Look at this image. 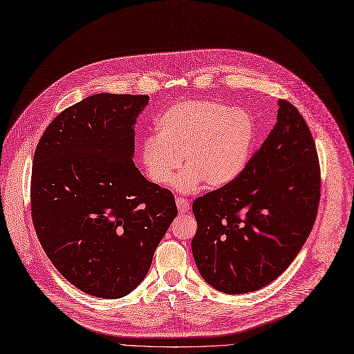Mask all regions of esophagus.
Instances as JSON below:
<instances>
[{"label": "esophagus", "instance_id": "obj_1", "mask_svg": "<svg viewBox=\"0 0 354 354\" xmlns=\"http://www.w3.org/2000/svg\"><path fill=\"white\" fill-rule=\"evenodd\" d=\"M176 207H178V210H179L180 213H187V212L189 210L191 204H189V201L185 200V198H176Z\"/></svg>", "mask_w": 354, "mask_h": 354}]
</instances>
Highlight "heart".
Wrapping results in <instances>:
<instances>
[{
	"mask_svg": "<svg viewBox=\"0 0 354 354\" xmlns=\"http://www.w3.org/2000/svg\"><path fill=\"white\" fill-rule=\"evenodd\" d=\"M255 127L250 113L216 100L175 103L156 121V136L141 142L144 172L156 185H167L180 167H187L175 187L192 192L203 182L225 187L248 163Z\"/></svg>",
	"mask_w": 354,
	"mask_h": 354,
	"instance_id": "heart-1",
	"label": "heart"
}]
</instances>
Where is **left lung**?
Returning a JSON list of instances; mask_svg holds the SVG:
<instances>
[{"label":"left lung","instance_id":"obj_1","mask_svg":"<svg viewBox=\"0 0 354 354\" xmlns=\"http://www.w3.org/2000/svg\"><path fill=\"white\" fill-rule=\"evenodd\" d=\"M321 170L304 116L279 100L277 122L230 184L192 203V255L214 289L250 293L276 280L315 223Z\"/></svg>","mask_w":354,"mask_h":354}]
</instances>
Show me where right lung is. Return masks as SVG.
<instances>
[{"label":"right lung","mask_w":354,"mask_h":354,"mask_svg":"<svg viewBox=\"0 0 354 354\" xmlns=\"http://www.w3.org/2000/svg\"><path fill=\"white\" fill-rule=\"evenodd\" d=\"M146 95L100 93L62 111L33 156L30 207L52 264L77 289L104 299L133 292L178 214L174 194L133 162Z\"/></svg>","instance_id":"add662e5"}]
</instances>
